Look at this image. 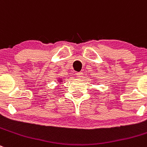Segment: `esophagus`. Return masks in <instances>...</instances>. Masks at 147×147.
I'll return each mask as SVG.
<instances>
[{"mask_svg":"<svg viewBox=\"0 0 147 147\" xmlns=\"http://www.w3.org/2000/svg\"><path fill=\"white\" fill-rule=\"evenodd\" d=\"M76 75H77V77H78V78H83V72H78L76 73Z\"/></svg>","mask_w":147,"mask_h":147,"instance_id":"34e87169","label":"esophagus"}]
</instances>
